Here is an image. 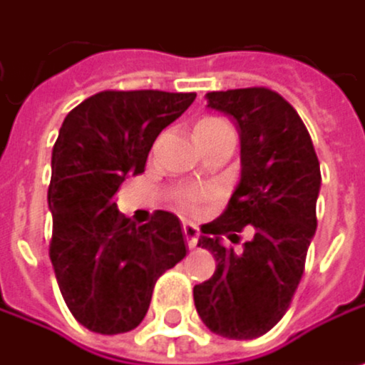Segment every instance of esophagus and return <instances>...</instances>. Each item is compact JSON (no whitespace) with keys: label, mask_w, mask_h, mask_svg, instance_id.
Wrapping results in <instances>:
<instances>
[{"label":"esophagus","mask_w":365,"mask_h":365,"mask_svg":"<svg viewBox=\"0 0 365 365\" xmlns=\"http://www.w3.org/2000/svg\"><path fill=\"white\" fill-rule=\"evenodd\" d=\"M181 231H184V240H186V245H188L190 249H195L197 242H199V229H197L195 225L186 222L184 227H181Z\"/></svg>","instance_id":"obj_1"}]
</instances>
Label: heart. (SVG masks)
I'll return each mask as SVG.
<instances>
[{
	"mask_svg": "<svg viewBox=\"0 0 365 365\" xmlns=\"http://www.w3.org/2000/svg\"><path fill=\"white\" fill-rule=\"evenodd\" d=\"M229 134H231V127L218 116H203L192 127V136L201 149H207L210 145L218 143L220 138H225ZM205 199H207L205 192H184L179 197V210L186 214H197V212H201Z\"/></svg>",
	"mask_w": 365,
	"mask_h": 365,
	"instance_id": "obj_1",
	"label": "heart"
}]
</instances>
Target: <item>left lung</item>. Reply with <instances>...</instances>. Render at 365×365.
Returning a JSON list of instances; mask_svg holds the SVG:
<instances>
[{
    "label": "left lung",
    "instance_id": "obj_1",
    "mask_svg": "<svg viewBox=\"0 0 365 365\" xmlns=\"http://www.w3.org/2000/svg\"><path fill=\"white\" fill-rule=\"evenodd\" d=\"M207 106L233 118L242 177L225 212L201 227L199 247L214 255L212 279L195 285L205 327L229 340L268 333L288 312L316 233L320 162L297 110L279 93L253 86L207 93ZM252 225L242 252L225 247Z\"/></svg>",
    "mask_w": 365,
    "mask_h": 365
}]
</instances>
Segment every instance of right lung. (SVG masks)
<instances>
[{"label": "right lung", "mask_w": 365, "mask_h": 365, "mask_svg": "<svg viewBox=\"0 0 365 365\" xmlns=\"http://www.w3.org/2000/svg\"><path fill=\"white\" fill-rule=\"evenodd\" d=\"M195 93L103 91L73 108L51 153L49 257L62 299L86 329L116 335L147 316L155 281L186 257L179 218L158 210L143 227L114 203L125 177L145 173L158 134Z\"/></svg>", "instance_id": "1"}]
</instances>
